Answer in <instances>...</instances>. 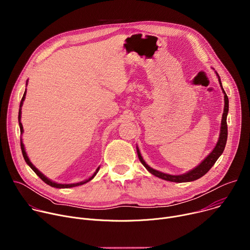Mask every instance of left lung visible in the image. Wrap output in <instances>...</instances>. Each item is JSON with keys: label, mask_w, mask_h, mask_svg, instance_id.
<instances>
[{"label": "left lung", "mask_w": 250, "mask_h": 250, "mask_svg": "<svg viewBox=\"0 0 250 250\" xmlns=\"http://www.w3.org/2000/svg\"><path fill=\"white\" fill-rule=\"evenodd\" d=\"M218 75V73H217ZM218 78H219V82L221 84V87H222V90L225 94V109H224V114H223V119H222V125H221V132H220V137H219V140L217 142V145L215 146V148L212 149V151L194 169H192L191 171L185 173V174H182V175H170V174H166V173H162V172H159L151 167H149L146 161L144 160V158H142L140 152H139V149L137 148L136 151H137V155H138V158L140 160V162L142 163V165H144L151 174H153L154 176L158 177V178H161V179L163 180H166V181H171V182H177V183H183V182H191V181H195L197 179H199V178H201L202 176H204L212 166L213 164L216 163V161L218 160V158L223 154L224 152V149L226 147V144H227V139H228V125H227V117H228V113H229V98L223 88V85H222V82H221V79H220V76L218 75Z\"/></svg>", "instance_id": "8db88e82"}]
</instances>
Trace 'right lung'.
<instances>
[{
	"mask_svg": "<svg viewBox=\"0 0 250 250\" xmlns=\"http://www.w3.org/2000/svg\"><path fill=\"white\" fill-rule=\"evenodd\" d=\"M26 84H27V82H26ZM25 94H26V89H25V91H24V93H23V96H22V98H21V104H20V110H19V125H20V128H21V133H22V131H23V127H22V125H21V106H22L23 101H24V99H25ZM21 148L22 156H23V158H24L26 164L34 171V173L37 174L44 183H46L47 185H49V186H51V187H54V188H59V189H61V188H72V187H76V186L83 185V184H85V183L91 181V180L93 179V178L96 176V174L98 173V171H99V169H100V167H98L97 170H96V172L93 174V176H91V177L89 178V179H87V180H85V181H82V182H79V183H74V184H58V183H55V182L49 180L47 177H45L39 169L35 168V166L30 162V160H29V158L27 157V154H26V152H25L24 146H23V144H22V139H21Z\"/></svg>",
	"mask_w": 250,
	"mask_h": 250,
	"instance_id": "add662e5",
	"label": "right lung"
}]
</instances>
